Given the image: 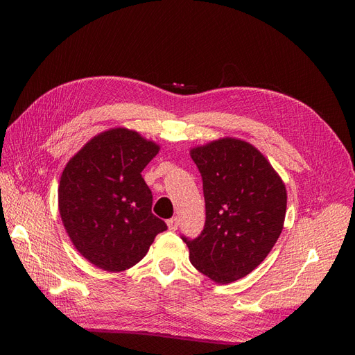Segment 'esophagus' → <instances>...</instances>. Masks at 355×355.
<instances>
[{"mask_svg": "<svg viewBox=\"0 0 355 355\" xmlns=\"http://www.w3.org/2000/svg\"><path fill=\"white\" fill-rule=\"evenodd\" d=\"M167 227L170 231H176L179 227V219L178 218H171L167 220Z\"/></svg>", "mask_w": 355, "mask_h": 355, "instance_id": "esophagus-1", "label": "esophagus"}]
</instances>
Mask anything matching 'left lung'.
Masks as SVG:
<instances>
[{
	"mask_svg": "<svg viewBox=\"0 0 355 355\" xmlns=\"http://www.w3.org/2000/svg\"><path fill=\"white\" fill-rule=\"evenodd\" d=\"M202 179L206 222L180 235L197 270L225 284L250 274L280 237L287 194L280 176L250 144L220 139L191 151Z\"/></svg>",
	"mask_w": 355,
	"mask_h": 355,
	"instance_id": "obj_1",
	"label": "left lung"
}]
</instances>
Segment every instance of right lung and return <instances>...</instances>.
Returning <instances> with one entry per match:
<instances>
[{"instance_id": "right-lung-1", "label": "right lung", "mask_w": 355, "mask_h": 355, "mask_svg": "<svg viewBox=\"0 0 355 355\" xmlns=\"http://www.w3.org/2000/svg\"><path fill=\"white\" fill-rule=\"evenodd\" d=\"M158 145L114 128L93 137L71 158L59 185V211L77 250L105 271H124L167 230L151 211L153 192L142 170Z\"/></svg>"}]
</instances>
